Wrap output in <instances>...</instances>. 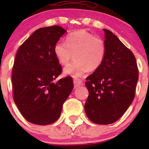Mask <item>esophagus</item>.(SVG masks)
Segmentation results:
<instances>
[{
	"label": "esophagus",
	"mask_w": 149,
	"mask_h": 149,
	"mask_svg": "<svg viewBox=\"0 0 149 149\" xmlns=\"http://www.w3.org/2000/svg\"><path fill=\"white\" fill-rule=\"evenodd\" d=\"M73 84H74L75 88L83 85V81L80 79H74L73 80Z\"/></svg>",
	"instance_id": "esophagus-1"
}]
</instances>
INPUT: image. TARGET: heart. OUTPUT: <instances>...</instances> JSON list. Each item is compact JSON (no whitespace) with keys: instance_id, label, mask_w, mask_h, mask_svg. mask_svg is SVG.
<instances>
[{"instance_id":"b5f03b06","label":"heart","mask_w":149,"mask_h":149,"mask_svg":"<svg viewBox=\"0 0 149 149\" xmlns=\"http://www.w3.org/2000/svg\"><path fill=\"white\" fill-rule=\"evenodd\" d=\"M53 52L62 65L68 64L74 56L75 60L64 68V74L78 78L88 69L94 71L100 67L105 57L106 45L102 38L85 30H80L68 35L66 43L57 41Z\"/></svg>"}]
</instances>
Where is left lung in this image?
Returning a JSON list of instances; mask_svg holds the SVG:
<instances>
[{
  "label": "left lung",
  "mask_w": 149,
  "mask_h": 149,
  "mask_svg": "<svg viewBox=\"0 0 149 149\" xmlns=\"http://www.w3.org/2000/svg\"><path fill=\"white\" fill-rule=\"evenodd\" d=\"M103 30L105 57L86 78L89 96L85 111L92 122L109 125L120 118L132 102L139 71L132 51L111 31Z\"/></svg>",
  "instance_id": "left-lung-1"
}]
</instances>
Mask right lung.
<instances>
[{
	"mask_svg": "<svg viewBox=\"0 0 149 149\" xmlns=\"http://www.w3.org/2000/svg\"><path fill=\"white\" fill-rule=\"evenodd\" d=\"M66 32L59 26L38 29L17 52L12 76L13 97L22 115L31 123L45 125L57 121L73 90L71 77L54 83L61 67L53 48Z\"/></svg>",
	"mask_w": 149,
	"mask_h": 149,
	"instance_id": "obj_1",
	"label": "right lung"
}]
</instances>
